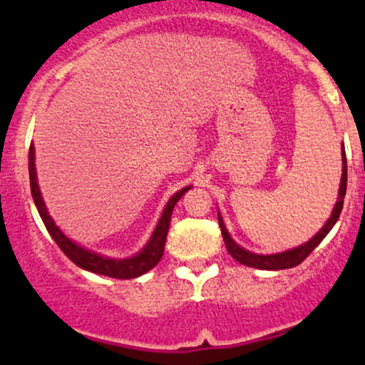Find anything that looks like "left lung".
Instances as JSON below:
<instances>
[{
  "mask_svg": "<svg viewBox=\"0 0 365 365\" xmlns=\"http://www.w3.org/2000/svg\"><path fill=\"white\" fill-rule=\"evenodd\" d=\"M342 176H341V185H339V196H337L336 206L332 210V215L329 217V220L325 222V226L314 235L309 242L305 244L298 245L295 249H289V251L284 252H277V254H256L247 251V249L240 247L237 242L231 238V235L227 233L226 226H224V220L220 217V212L217 213L219 215V226L220 231H222V238L224 244H226L227 252L233 256V259H237L238 263L245 264V267H252V268H259V270H284V268H293L297 264H300L305 257L309 256L316 247L319 245V242L330 233V230L334 227V224L337 222L341 215L342 210V203H344V194H346V180H348V169H346V153H344V146H342Z\"/></svg>",
  "mask_w": 365,
  "mask_h": 365,
  "instance_id": "left-lung-1",
  "label": "left lung"
}]
</instances>
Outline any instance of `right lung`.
Segmentation results:
<instances>
[{
  "label": "right lung",
  "mask_w": 365,
  "mask_h": 365,
  "mask_svg": "<svg viewBox=\"0 0 365 365\" xmlns=\"http://www.w3.org/2000/svg\"><path fill=\"white\" fill-rule=\"evenodd\" d=\"M29 185H31L33 201H35L36 210H38L47 231H49L53 240L58 244V247L67 254V257H70V261H73V263H76L79 268H83V270L93 272V274H98V275H108V277H114V279L139 277V275L146 274V272L152 270V268L159 263L162 254H164L165 237H168L169 224H171L173 208H175V205L178 203L180 197L190 189V185L183 187L182 190H178V192L173 194V196L169 197L168 205L164 206V212H162L159 222H157L148 244H146L141 251L132 257L116 259V257L102 256V254L90 251V249L81 247V245H77L76 242L70 240L67 235L56 226L53 217H51L49 212H47L46 203H43L42 194H40V189H38V182H36L35 146H33V143L31 146H29Z\"/></svg>",
  "instance_id": "1"
}]
</instances>
